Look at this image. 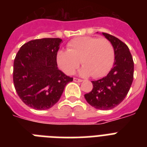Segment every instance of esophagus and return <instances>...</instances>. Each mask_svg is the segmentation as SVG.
<instances>
[{
	"mask_svg": "<svg viewBox=\"0 0 147 147\" xmlns=\"http://www.w3.org/2000/svg\"><path fill=\"white\" fill-rule=\"evenodd\" d=\"M73 80L74 82H82V79H79V78H74Z\"/></svg>",
	"mask_w": 147,
	"mask_h": 147,
	"instance_id": "34e87169",
	"label": "esophagus"
}]
</instances>
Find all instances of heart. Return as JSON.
I'll return each mask as SVG.
<instances>
[{
  "label": "heart",
  "mask_w": 147,
  "mask_h": 147,
  "mask_svg": "<svg viewBox=\"0 0 147 147\" xmlns=\"http://www.w3.org/2000/svg\"><path fill=\"white\" fill-rule=\"evenodd\" d=\"M80 62L83 65L79 71L81 76L103 77L114 64V47L105 38L81 36L68 43L67 51L60 50L56 55L58 66L68 76L74 74Z\"/></svg>",
  "instance_id": "heart-1"
}]
</instances>
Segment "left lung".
I'll return each instance as SVG.
<instances>
[{"instance_id":"obj_1","label":"left lung","mask_w":147,"mask_h":147,"mask_svg":"<svg viewBox=\"0 0 147 147\" xmlns=\"http://www.w3.org/2000/svg\"><path fill=\"white\" fill-rule=\"evenodd\" d=\"M102 35L114 47V66L107 76L92 81L93 88L85 94V98L96 109L110 110L121 104L127 96L134 79V64L124 42L108 33H102Z\"/></svg>"}]
</instances>
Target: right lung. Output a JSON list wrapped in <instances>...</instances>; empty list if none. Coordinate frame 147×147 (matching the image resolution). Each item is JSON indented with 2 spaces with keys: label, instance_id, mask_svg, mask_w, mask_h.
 <instances>
[{
  "label": "right lung",
  "instance_id": "1",
  "mask_svg": "<svg viewBox=\"0 0 147 147\" xmlns=\"http://www.w3.org/2000/svg\"><path fill=\"white\" fill-rule=\"evenodd\" d=\"M62 40L43 38L20 47L13 62V78L18 96L27 106L47 110L59 101L73 78L58 69L56 55Z\"/></svg>",
  "mask_w": 147,
  "mask_h": 147
}]
</instances>
